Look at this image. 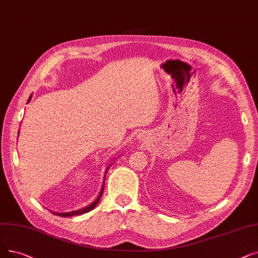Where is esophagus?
<instances>
[{
	"label": "esophagus",
	"mask_w": 258,
	"mask_h": 258,
	"mask_svg": "<svg viewBox=\"0 0 258 258\" xmlns=\"http://www.w3.org/2000/svg\"><path fill=\"white\" fill-rule=\"evenodd\" d=\"M139 140H140V139H139ZM141 142H143V141H141Z\"/></svg>",
	"instance_id": "34e87169"
}]
</instances>
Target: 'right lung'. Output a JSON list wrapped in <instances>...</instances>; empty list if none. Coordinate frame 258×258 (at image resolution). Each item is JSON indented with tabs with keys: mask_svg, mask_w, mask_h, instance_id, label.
<instances>
[{
	"mask_svg": "<svg viewBox=\"0 0 258 258\" xmlns=\"http://www.w3.org/2000/svg\"><path fill=\"white\" fill-rule=\"evenodd\" d=\"M31 96H32V95H30V97H29V99H28V102H29L30 100H31ZM111 164H113V163H111ZM111 164H109V165L106 167L105 174L107 173V171H108V169H109ZM104 181H105V175H104ZM103 189H104V182H103V186H102V188H101V191H100V194H99L98 198L94 201V203H92L91 205L87 206V207H85V208H83V209L77 210V211H72V212H67V213H57V212H52V213H53L54 215H58V216H61V217H71V216H74V215L84 214V213H87V212H89V211H92V210H93V209L98 205L100 198H101V196H102V194H103Z\"/></svg>",
	"mask_w": 258,
	"mask_h": 258,
	"instance_id": "obj_1",
	"label": "right lung"
}]
</instances>
